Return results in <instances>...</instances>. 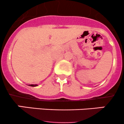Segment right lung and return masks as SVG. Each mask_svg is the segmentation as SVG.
Listing matches in <instances>:
<instances>
[{
    "mask_svg": "<svg viewBox=\"0 0 124 124\" xmlns=\"http://www.w3.org/2000/svg\"><path fill=\"white\" fill-rule=\"evenodd\" d=\"M29 86H33V87H35V86H38V85H29Z\"/></svg>",
    "mask_w": 124,
    "mask_h": 124,
    "instance_id": "obj_1",
    "label": "right lung"
}]
</instances>
